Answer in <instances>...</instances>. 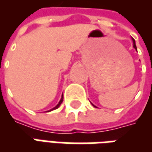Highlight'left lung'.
Returning <instances> with one entry per match:
<instances>
[{"mask_svg": "<svg viewBox=\"0 0 152 152\" xmlns=\"http://www.w3.org/2000/svg\"><path fill=\"white\" fill-rule=\"evenodd\" d=\"M132 39H133V38H132ZM133 42H134V48L137 50V46H136V44H135V40H134V39H133ZM94 107H95V106H94Z\"/></svg>", "mask_w": 152, "mask_h": 152, "instance_id": "8db88e82", "label": "left lung"}]
</instances>
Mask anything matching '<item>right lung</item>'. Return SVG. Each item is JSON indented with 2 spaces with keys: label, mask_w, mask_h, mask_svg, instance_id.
<instances>
[{
  "label": "right lung",
  "mask_w": 152,
  "mask_h": 152,
  "mask_svg": "<svg viewBox=\"0 0 152 152\" xmlns=\"http://www.w3.org/2000/svg\"><path fill=\"white\" fill-rule=\"evenodd\" d=\"M63 95H62V98H61V99H60L59 102H58V103L57 104L56 107H54L53 108H52V109H51V110H50V111H48V112H51V111H53V110H55V109L58 108V107H59V106L61 105V103L63 102Z\"/></svg>",
  "instance_id": "right-lung-1"
}]
</instances>
